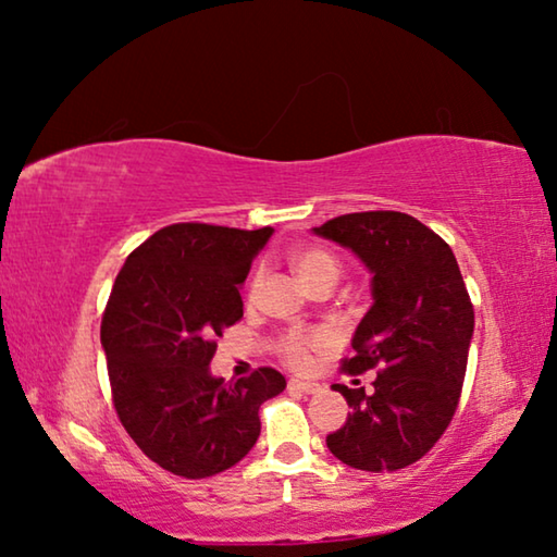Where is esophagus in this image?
<instances>
[{"mask_svg": "<svg viewBox=\"0 0 557 557\" xmlns=\"http://www.w3.org/2000/svg\"><path fill=\"white\" fill-rule=\"evenodd\" d=\"M287 389H289V393L314 395V393H320V385L318 383H307V380H289Z\"/></svg>", "mask_w": 557, "mask_h": 557, "instance_id": "1", "label": "esophagus"}]
</instances>
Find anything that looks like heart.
Masks as SVG:
<instances>
[{
    "instance_id": "heart-1",
    "label": "heart",
    "mask_w": 557,
    "mask_h": 557,
    "mask_svg": "<svg viewBox=\"0 0 557 557\" xmlns=\"http://www.w3.org/2000/svg\"><path fill=\"white\" fill-rule=\"evenodd\" d=\"M293 268L307 287L322 285V282H330L335 285L339 277V260L325 247H302L293 255ZM260 285V272H255L250 280V293ZM332 337L325 330H305V327H293L282 332L277 339V358L293 370H305L310 368L314 352L330 350Z\"/></svg>"
}]
</instances>
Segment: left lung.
I'll list each match as a JSON object with an SVG mask.
<instances>
[{"mask_svg":"<svg viewBox=\"0 0 557 557\" xmlns=\"http://www.w3.org/2000/svg\"><path fill=\"white\" fill-rule=\"evenodd\" d=\"M314 232L360 255L375 297L343 360L347 375L377 370L375 389L335 385L350 412L327 447L358 470L408 468L433 450L460 403L475 312L458 260L405 212L339 214Z\"/></svg>","mask_w":557,"mask_h":557,"instance_id":"8db88e82","label":"left lung"}]
</instances>
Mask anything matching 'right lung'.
Segmentation results:
<instances>
[{
    "mask_svg": "<svg viewBox=\"0 0 557 557\" xmlns=\"http://www.w3.org/2000/svg\"><path fill=\"white\" fill-rule=\"evenodd\" d=\"M272 227L177 222L124 260L102 314L117 418L149 460L199 480L232 468L260 437V405L285 377L257 368L210 375L218 337L243 320V282Z\"/></svg>",
    "mask_w": 557,
    "mask_h": 557,
    "instance_id": "add662e5",
    "label": "right lung"
}]
</instances>
